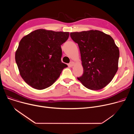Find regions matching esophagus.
Wrapping results in <instances>:
<instances>
[{"label":"esophagus","mask_w":134,"mask_h":134,"mask_svg":"<svg viewBox=\"0 0 134 134\" xmlns=\"http://www.w3.org/2000/svg\"><path fill=\"white\" fill-rule=\"evenodd\" d=\"M75 62H71L70 63V64H69V65L71 66V67H72L74 65H75Z\"/></svg>","instance_id":"1"}]
</instances>
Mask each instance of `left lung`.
<instances>
[{
	"mask_svg": "<svg viewBox=\"0 0 134 134\" xmlns=\"http://www.w3.org/2000/svg\"><path fill=\"white\" fill-rule=\"evenodd\" d=\"M79 45L83 74L78 77L88 89L99 90L106 86L118 69L119 50L113 38L98 30L71 32Z\"/></svg>",
	"mask_w": 134,
	"mask_h": 134,
	"instance_id": "obj_1",
	"label": "left lung"
}]
</instances>
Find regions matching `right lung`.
Segmentation results:
<instances>
[{"mask_svg":"<svg viewBox=\"0 0 134 134\" xmlns=\"http://www.w3.org/2000/svg\"><path fill=\"white\" fill-rule=\"evenodd\" d=\"M68 32L38 29L24 36L15 53L22 78L30 86L43 90L52 85L68 66L62 63L61 45L68 39Z\"/></svg>","mask_w":134,"mask_h":134,"instance_id":"obj_1","label":"right lung"}]
</instances>
